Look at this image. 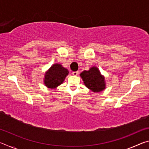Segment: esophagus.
Instances as JSON below:
<instances>
[{"label": "esophagus", "instance_id": "obj_1", "mask_svg": "<svg viewBox=\"0 0 149 149\" xmlns=\"http://www.w3.org/2000/svg\"><path fill=\"white\" fill-rule=\"evenodd\" d=\"M78 74H79V72H77V71H76V72H72V74L74 75H77Z\"/></svg>", "mask_w": 149, "mask_h": 149}]
</instances>
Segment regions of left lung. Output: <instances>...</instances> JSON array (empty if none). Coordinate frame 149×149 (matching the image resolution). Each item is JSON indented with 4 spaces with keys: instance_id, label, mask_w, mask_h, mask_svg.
<instances>
[{
    "instance_id": "8db88e82",
    "label": "left lung",
    "mask_w": 149,
    "mask_h": 149,
    "mask_svg": "<svg viewBox=\"0 0 149 149\" xmlns=\"http://www.w3.org/2000/svg\"><path fill=\"white\" fill-rule=\"evenodd\" d=\"M84 84L87 88L93 92H100L104 89V78L102 76L99 69L93 67L88 71L83 72L80 74Z\"/></svg>"
}]
</instances>
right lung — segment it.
I'll return each instance as SVG.
<instances>
[{"label": "right lung", "instance_id": "right-lung-1", "mask_svg": "<svg viewBox=\"0 0 149 149\" xmlns=\"http://www.w3.org/2000/svg\"><path fill=\"white\" fill-rule=\"evenodd\" d=\"M69 72L60 64H54L50 67L45 77V84L50 89H53L62 84Z\"/></svg>", "mask_w": 149, "mask_h": 149}]
</instances>
